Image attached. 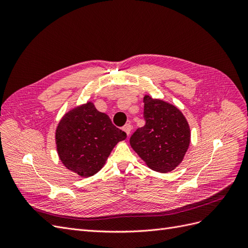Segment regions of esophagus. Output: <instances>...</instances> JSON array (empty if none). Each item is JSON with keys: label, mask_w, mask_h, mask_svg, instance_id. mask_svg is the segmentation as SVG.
<instances>
[{"label": "esophagus", "mask_w": 248, "mask_h": 248, "mask_svg": "<svg viewBox=\"0 0 248 248\" xmlns=\"http://www.w3.org/2000/svg\"><path fill=\"white\" fill-rule=\"evenodd\" d=\"M131 129H132V126L130 124H126L124 127H123V130L126 132L127 136L129 137V134L131 133Z\"/></svg>", "instance_id": "esophagus-1"}]
</instances>
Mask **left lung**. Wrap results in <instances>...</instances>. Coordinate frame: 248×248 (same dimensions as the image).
Returning <instances> with one entry per match:
<instances>
[{"instance_id":"left-lung-1","label":"left lung","mask_w":248,"mask_h":248,"mask_svg":"<svg viewBox=\"0 0 248 248\" xmlns=\"http://www.w3.org/2000/svg\"><path fill=\"white\" fill-rule=\"evenodd\" d=\"M146 124L130 138V146L151 170H174L183 161L190 144V127L174 104L144 96Z\"/></svg>"}]
</instances>
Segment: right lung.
<instances>
[{"instance_id":"obj_1","label":"right lung","mask_w":248,"mask_h":248,"mask_svg":"<svg viewBox=\"0 0 248 248\" xmlns=\"http://www.w3.org/2000/svg\"><path fill=\"white\" fill-rule=\"evenodd\" d=\"M126 133L112 125L109 117L97 110L92 101L71 108L56 128V146L64 167L88 178L98 172L110 152Z\"/></svg>"}]
</instances>
